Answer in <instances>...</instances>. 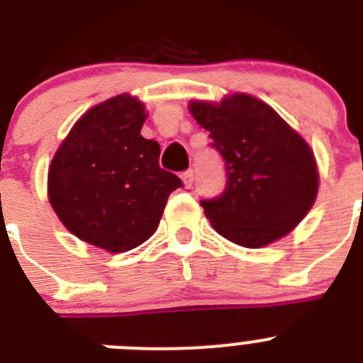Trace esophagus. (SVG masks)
Returning a JSON list of instances; mask_svg holds the SVG:
<instances>
[{
  "mask_svg": "<svg viewBox=\"0 0 363 363\" xmlns=\"http://www.w3.org/2000/svg\"><path fill=\"white\" fill-rule=\"evenodd\" d=\"M182 179H184V185L187 189L192 187V184H194V171L192 169H189V171H185L184 174H182Z\"/></svg>",
  "mask_w": 363,
  "mask_h": 363,
  "instance_id": "esophagus-1",
  "label": "esophagus"
}]
</instances>
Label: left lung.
Masks as SVG:
<instances>
[{
	"mask_svg": "<svg viewBox=\"0 0 363 363\" xmlns=\"http://www.w3.org/2000/svg\"><path fill=\"white\" fill-rule=\"evenodd\" d=\"M189 108L225 163L223 192L200 201L214 229L251 249L291 233L318 192L316 162L303 138L252 96L192 101Z\"/></svg>",
	"mask_w": 363,
	"mask_h": 363,
	"instance_id": "8db88e82",
	"label": "left lung"
}]
</instances>
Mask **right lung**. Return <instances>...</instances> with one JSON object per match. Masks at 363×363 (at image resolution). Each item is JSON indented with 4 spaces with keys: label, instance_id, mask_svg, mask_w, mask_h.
<instances>
[{
    "label": "right lung",
    "instance_id": "add662e5",
    "mask_svg": "<svg viewBox=\"0 0 363 363\" xmlns=\"http://www.w3.org/2000/svg\"><path fill=\"white\" fill-rule=\"evenodd\" d=\"M145 107L127 94L83 114L54 154L49 200L63 225L108 252L154 234L182 179L160 169V145L140 134Z\"/></svg>",
    "mask_w": 363,
    "mask_h": 363
}]
</instances>
